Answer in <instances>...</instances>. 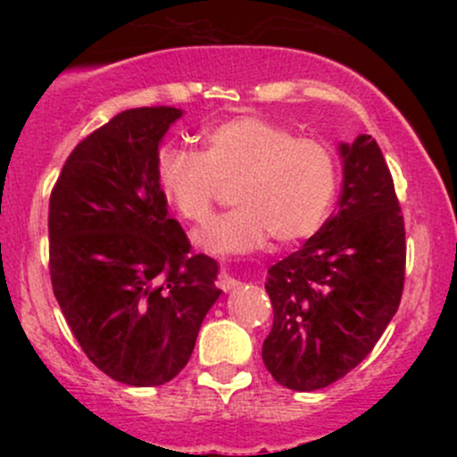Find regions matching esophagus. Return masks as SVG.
<instances>
[{
  "mask_svg": "<svg viewBox=\"0 0 457 457\" xmlns=\"http://www.w3.org/2000/svg\"><path fill=\"white\" fill-rule=\"evenodd\" d=\"M217 286L221 287L223 292H232V290H236V287L240 286V281H238V279H234V277H232V275H228V272H225V270H221V272H219Z\"/></svg>",
  "mask_w": 457,
  "mask_h": 457,
  "instance_id": "esophagus-1",
  "label": "esophagus"
}]
</instances>
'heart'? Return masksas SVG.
Masks as SVG:
<instances>
[{"instance_id":"obj_1","label":"heart","mask_w":457,"mask_h":457,"mask_svg":"<svg viewBox=\"0 0 457 457\" xmlns=\"http://www.w3.org/2000/svg\"><path fill=\"white\" fill-rule=\"evenodd\" d=\"M162 197L185 221L211 217L221 185H234V211L212 219L199 243L214 253H245L264 243L307 238L327 217L337 185L333 150L255 115L225 120L204 135V152L162 148Z\"/></svg>"}]
</instances>
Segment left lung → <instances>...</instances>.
<instances>
[{"mask_svg": "<svg viewBox=\"0 0 457 457\" xmlns=\"http://www.w3.org/2000/svg\"><path fill=\"white\" fill-rule=\"evenodd\" d=\"M339 211L301 249L269 269L272 328L266 370L292 391L344 378L374 350L400 307L406 229L385 156L359 135L339 145Z\"/></svg>", "mask_w": 457, "mask_h": 457, "instance_id": "1", "label": "left lung"}]
</instances>
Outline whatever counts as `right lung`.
<instances>
[{
  "mask_svg": "<svg viewBox=\"0 0 457 457\" xmlns=\"http://www.w3.org/2000/svg\"><path fill=\"white\" fill-rule=\"evenodd\" d=\"M176 107L127 109L79 141L49 199L54 295L83 353L109 378H176L221 290L219 266L191 255L156 182Z\"/></svg>",
  "mask_w": 457,
  "mask_h": 457,
  "instance_id": "1",
  "label": "right lung"
}]
</instances>
